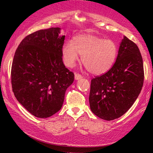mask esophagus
Instances as JSON below:
<instances>
[{
    "label": "esophagus",
    "mask_w": 153,
    "mask_h": 153,
    "mask_svg": "<svg viewBox=\"0 0 153 153\" xmlns=\"http://www.w3.org/2000/svg\"><path fill=\"white\" fill-rule=\"evenodd\" d=\"M82 78V76L81 75L78 74V73H75V80H79V79H81Z\"/></svg>",
    "instance_id": "obj_1"
}]
</instances>
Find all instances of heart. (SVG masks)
<instances>
[{"mask_svg":"<svg viewBox=\"0 0 153 153\" xmlns=\"http://www.w3.org/2000/svg\"><path fill=\"white\" fill-rule=\"evenodd\" d=\"M118 54V47L114 41L94 34L79 35L73 43L62 45L63 62L68 68H73L82 55V64L93 75H102L114 64Z\"/></svg>","mask_w":153,"mask_h":153,"instance_id":"1","label":"heart"}]
</instances>
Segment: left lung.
I'll use <instances>...</instances> for the list:
<instances>
[{"mask_svg":"<svg viewBox=\"0 0 153 153\" xmlns=\"http://www.w3.org/2000/svg\"><path fill=\"white\" fill-rule=\"evenodd\" d=\"M144 82L143 61L136 44L124 36L107 73L91 80V110L106 121L122 117L137 99Z\"/></svg>","mask_w":153,"mask_h":153,"instance_id":"left-lung-1","label":"left lung"}]
</instances>
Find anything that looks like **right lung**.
<instances>
[{"instance_id": "add662e5", "label": "right lung", "mask_w": 153, "mask_h": 153, "mask_svg": "<svg viewBox=\"0 0 153 153\" xmlns=\"http://www.w3.org/2000/svg\"><path fill=\"white\" fill-rule=\"evenodd\" d=\"M61 29H42L26 36L16 50L11 67L13 92L38 118H48L62 108L74 74L62 62L65 36Z\"/></svg>"}]
</instances>
